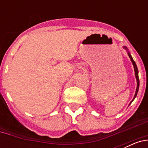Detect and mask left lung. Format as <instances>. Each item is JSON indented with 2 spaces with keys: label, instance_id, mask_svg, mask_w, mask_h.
I'll return each mask as SVG.
<instances>
[{
  "label": "left lung",
  "instance_id": "1",
  "mask_svg": "<svg viewBox=\"0 0 148 148\" xmlns=\"http://www.w3.org/2000/svg\"><path fill=\"white\" fill-rule=\"evenodd\" d=\"M124 48H125V49H127V48L126 47H124ZM128 56H129V58H130V60H131L132 63H133V67H134V71H135V75H136V82H137V87H136V93H135V95H134V98H133V99L132 100V101H133L134 99H135V98L136 97L137 95V93H138V87H139V78H138V68H137V66H136V62L134 61V60L133 59V58H132L131 55H130V53L128 52ZM131 101V102H132ZM130 102V103H131Z\"/></svg>",
  "mask_w": 148,
  "mask_h": 148
}]
</instances>
